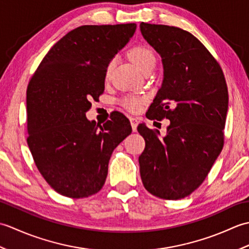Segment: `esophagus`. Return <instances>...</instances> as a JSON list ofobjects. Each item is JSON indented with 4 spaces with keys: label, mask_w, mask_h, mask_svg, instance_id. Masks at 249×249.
<instances>
[{
    "label": "esophagus",
    "mask_w": 249,
    "mask_h": 249,
    "mask_svg": "<svg viewBox=\"0 0 249 249\" xmlns=\"http://www.w3.org/2000/svg\"><path fill=\"white\" fill-rule=\"evenodd\" d=\"M130 124H131V128H133L134 131H137V126H138V120L136 118H129Z\"/></svg>",
    "instance_id": "esophagus-1"
}]
</instances>
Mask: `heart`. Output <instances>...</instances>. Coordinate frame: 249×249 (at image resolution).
Segmentation results:
<instances>
[{
  "mask_svg": "<svg viewBox=\"0 0 249 249\" xmlns=\"http://www.w3.org/2000/svg\"><path fill=\"white\" fill-rule=\"evenodd\" d=\"M129 59L133 61L134 64L139 68V70L144 72L150 68H153L155 65V55L151 49L144 46H137L129 51ZM114 65V61H111L106 70V75L109 76V73L112 70ZM145 97L143 96H136V95H128V96L122 99V105L129 111L139 110L141 105L144 103Z\"/></svg>",
  "mask_w": 249,
  "mask_h": 249,
  "instance_id": "b5f03b06",
  "label": "heart"
}]
</instances>
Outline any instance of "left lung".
Segmentation results:
<instances>
[{"instance_id": "left-lung-1", "label": "left lung", "mask_w": 249, "mask_h": 249, "mask_svg": "<svg viewBox=\"0 0 249 249\" xmlns=\"http://www.w3.org/2000/svg\"><path fill=\"white\" fill-rule=\"evenodd\" d=\"M140 31L163 68L149 119L170 121L161 138L157 129L139 124L145 140L140 176L155 197L182 199L202 184L223 150L228 89L217 61L189 32L144 22Z\"/></svg>"}]
</instances>
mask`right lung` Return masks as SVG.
Returning <instances> with one entry per match:
<instances>
[{
    "label": "right lung",
    "mask_w": 249,
    "mask_h": 249,
    "mask_svg": "<svg viewBox=\"0 0 249 249\" xmlns=\"http://www.w3.org/2000/svg\"><path fill=\"white\" fill-rule=\"evenodd\" d=\"M136 23L82 25L63 36L37 67L26 91L28 145L41 176L70 198L98 193L113 150L131 133L113 112L105 124L86 113L104 93L106 70Z\"/></svg>",
    "instance_id": "add662e5"
}]
</instances>
